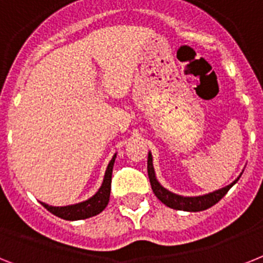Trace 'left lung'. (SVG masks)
Here are the masks:
<instances>
[{"label": "left lung", "mask_w": 263, "mask_h": 263, "mask_svg": "<svg viewBox=\"0 0 263 263\" xmlns=\"http://www.w3.org/2000/svg\"><path fill=\"white\" fill-rule=\"evenodd\" d=\"M147 170H148V178L149 183H151L152 191L156 195L159 200L162 203H164L165 206L171 207L174 210H183V211H203L206 209H210L211 206H214L215 203L219 202L222 198L227 194V191L231 189V187L238 182V179L240 178V174L237 179L234 180L231 184L223 187V189H219L214 193L206 194V195H199V196H182L176 195V194L171 193L167 189L160 184L158 182L155 176V171H154V165H152V155L151 152H148V160H147Z\"/></svg>", "instance_id": "obj_1"}]
</instances>
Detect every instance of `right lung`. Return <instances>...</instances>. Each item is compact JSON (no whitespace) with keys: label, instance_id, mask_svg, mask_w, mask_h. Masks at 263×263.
I'll return each mask as SVG.
<instances>
[{"label":"right lung","instance_id":"add662e5","mask_svg":"<svg viewBox=\"0 0 263 263\" xmlns=\"http://www.w3.org/2000/svg\"><path fill=\"white\" fill-rule=\"evenodd\" d=\"M115 158H116V154L114 155V158L111 159V162L108 164L107 171H105L104 180H103V184L99 189V191L95 194L92 198H89L88 200H84V202L76 203V204H70V206H49L46 203L40 202L45 207L46 210L50 211L53 215L61 218V219L65 220H79V219H87V218L95 217L100 214L101 211L104 210L107 207L108 202H109V194H111V180H112V168H114Z\"/></svg>","mask_w":263,"mask_h":263}]
</instances>
